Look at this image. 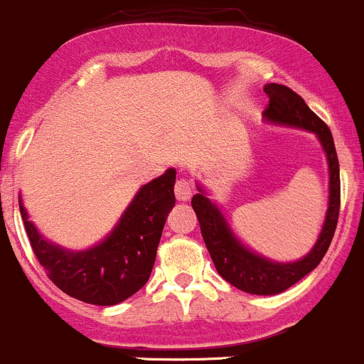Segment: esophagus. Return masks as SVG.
Listing matches in <instances>:
<instances>
[{
    "label": "esophagus",
    "mask_w": 364,
    "mask_h": 364,
    "mask_svg": "<svg viewBox=\"0 0 364 364\" xmlns=\"http://www.w3.org/2000/svg\"><path fill=\"white\" fill-rule=\"evenodd\" d=\"M193 194H194L193 186H191L187 181L181 178V181H177V183H175V196H177L178 201H189Z\"/></svg>",
    "instance_id": "1"
}]
</instances>
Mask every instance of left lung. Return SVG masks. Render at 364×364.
Returning <instances> with one entry per match:
<instances>
[{
    "label": "left lung",
    "mask_w": 364,
    "mask_h": 364,
    "mask_svg": "<svg viewBox=\"0 0 364 364\" xmlns=\"http://www.w3.org/2000/svg\"><path fill=\"white\" fill-rule=\"evenodd\" d=\"M264 92L269 95V106L264 111V120L271 125L313 132L326 154L327 168H329V200L316 242L299 260H271L251 250L237 237L219 205L208 196L207 189L200 182H196L198 193L191 200V205L196 212L205 246L210 253L219 276L242 292L255 294V296H276L309 274L327 253L340 214V164H338L336 149L329 127L306 106L303 97L276 82L265 85Z\"/></svg>",
    "instance_id": "obj_1"
}]
</instances>
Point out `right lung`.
Instances as JSON below:
<instances>
[{
  "label": "right lung",
  "instance_id": "obj_1",
  "mask_svg": "<svg viewBox=\"0 0 364 364\" xmlns=\"http://www.w3.org/2000/svg\"><path fill=\"white\" fill-rule=\"evenodd\" d=\"M177 170L139 187L114 228L86 250H67L46 239L30 221L23 196L19 210L28 239L51 282L67 296L97 306H113L134 296L150 278L164 223L175 205Z\"/></svg>",
  "mask_w": 364,
  "mask_h": 364
}]
</instances>
